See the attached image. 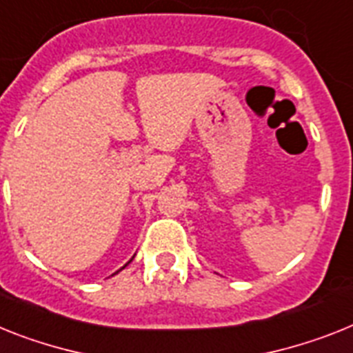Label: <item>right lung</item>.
Segmentation results:
<instances>
[{"instance_id": "obj_1", "label": "right lung", "mask_w": 353, "mask_h": 353, "mask_svg": "<svg viewBox=\"0 0 353 353\" xmlns=\"http://www.w3.org/2000/svg\"><path fill=\"white\" fill-rule=\"evenodd\" d=\"M122 269H124V267H122Z\"/></svg>"}]
</instances>
